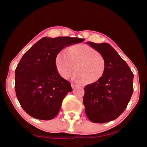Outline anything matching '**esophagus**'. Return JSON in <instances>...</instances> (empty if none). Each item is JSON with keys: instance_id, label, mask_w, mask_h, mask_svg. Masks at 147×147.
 <instances>
[{"instance_id": "obj_1", "label": "esophagus", "mask_w": 147, "mask_h": 147, "mask_svg": "<svg viewBox=\"0 0 147 147\" xmlns=\"http://www.w3.org/2000/svg\"><path fill=\"white\" fill-rule=\"evenodd\" d=\"M76 86H77L76 85V84H73V83H71V87H72V88H74Z\"/></svg>"}]
</instances>
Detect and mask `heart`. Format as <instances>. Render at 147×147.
I'll return each instance as SVG.
<instances>
[{
    "instance_id": "1",
    "label": "heart",
    "mask_w": 147,
    "mask_h": 147,
    "mask_svg": "<svg viewBox=\"0 0 147 147\" xmlns=\"http://www.w3.org/2000/svg\"><path fill=\"white\" fill-rule=\"evenodd\" d=\"M76 66H74V65ZM56 65L59 74L67 79L74 70L73 78L84 84L95 83L105 72L106 60L98 52L87 45L71 46L66 52H60L56 58Z\"/></svg>"
}]
</instances>
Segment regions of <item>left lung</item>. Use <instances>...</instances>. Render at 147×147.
Wrapping results in <instances>:
<instances>
[{
	"label": "left lung",
	"mask_w": 147,
	"mask_h": 147,
	"mask_svg": "<svg viewBox=\"0 0 147 147\" xmlns=\"http://www.w3.org/2000/svg\"><path fill=\"white\" fill-rule=\"evenodd\" d=\"M87 44L104 56L106 69L98 81L85 86L83 104L89 120L105 123L115 120L127 107L134 91V74L109 44Z\"/></svg>",
	"instance_id": "left-lung-1"
}]
</instances>
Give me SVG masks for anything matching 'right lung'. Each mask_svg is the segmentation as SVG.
<instances>
[{"mask_svg": "<svg viewBox=\"0 0 147 147\" xmlns=\"http://www.w3.org/2000/svg\"><path fill=\"white\" fill-rule=\"evenodd\" d=\"M84 40L45 37L22 57L15 71V89L20 104L29 115L47 121L58 115L63 98L73 89L57 71L56 56L64 47Z\"/></svg>", "mask_w": 147, "mask_h": 147, "instance_id": "1", "label": "right lung"}]
</instances>
